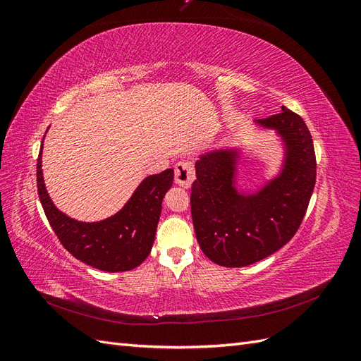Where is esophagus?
I'll return each mask as SVG.
<instances>
[{"mask_svg": "<svg viewBox=\"0 0 361 361\" xmlns=\"http://www.w3.org/2000/svg\"><path fill=\"white\" fill-rule=\"evenodd\" d=\"M174 178H176V183L180 185V187L190 188L195 179L192 162L190 159L179 161L176 167H174Z\"/></svg>", "mask_w": 361, "mask_h": 361, "instance_id": "1", "label": "esophagus"}]
</instances>
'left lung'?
Listing matches in <instances>:
<instances>
[{"instance_id":"8db88e82","label":"left lung","mask_w":361,"mask_h":361,"mask_svg":"<svg viewBox=\"0 0 361 361\" xmlns=\"http://www.w3.org/2000/svg\"><path fill=\"white\" fill-rule=\"evenodd\" d=\"M256 123L274 129L285 143V162L277 178L255 194L235 187L238 152L212 150L195 162L191 215L203 253L214 264L239 268L271 256L297 233L316 182L310 130L286 106Z\"/></svg>"}]
</instances>
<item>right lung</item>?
Segmentation results:
<instances>
[{
    "instance_id": "add662e5",
    "label": "right lung",
    "mask_w": 361,
    "mask_h": 361,
    "mask_svg": "<svg viewBox=\"0 0 361 361\" xmlns=\"http://www.w3.org/2000/svg\"><path fill=\"white\" fill-rule=\"evenodd\" d=\"M173 169L147 176L117 214L102 221L82 223L54 206L42 176V149L37 158L39 199L52 231L73 257L106 272L134 269L149 256L162 199L173 185Z\"/></svg>"
}]
</instances>
